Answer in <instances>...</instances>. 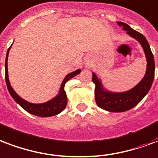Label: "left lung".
I'll return each instance as SVG.
<instances>
[{
  "label": "left lung",
  "mask_w": 158,
  "mask_h": 158,
  "mask_svg": "<svg viewBox=\"0 0 158 158\" xmlns=\"http://www.w3.org/2000/svg\"><path fill=\"white\" fill-rule=\"evenodd\" d=\"M118 25L122 26L123 31L132 38L137 40L143 49L147 59V69L143 79L135 87L128 91L121 93H114L104 89L101 79H98L94 73H92V81L95 84V101L99 108L108 112H125L135 107L146 94L152 87L154 79L155 63L153 55L150 49L148 42L141 33L134 31L126 23L118 21Z\"/></svg>",
  "instance_id": "8db88e82"
}]
</instances>
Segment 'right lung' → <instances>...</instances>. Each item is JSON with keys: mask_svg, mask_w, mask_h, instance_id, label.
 <instances>
[{"mask_svg": "<svg viewBox=\"0 0 158 158\" xmlns=\"http://www.w3.org/2000/svg\"><path fill=\"white\" fill-rule=\"evenodd\" d=\"M10 47L7 50L6 57V64H5V68H6V86L9 91L10 94L11 95L13 99L19 104V105L23 108L26 112H28L30 114L35 115L39 117H51L57 115L63 111L67 105V96L66 93L64 91V85L67 81L72 79L73 77L76 76L77 74H79L81 72V69H77V70L72 72L70 74H67L65 78L64 79L61 86H60V91L56 97H55L52 99L47 101L45 103H30L28 101H26L20 98V96L15 92V90L13 89L11 85L10 84L9 78H8V66H7V60H8V55L9 51L10 50Z\"/></svg>", "mask_w": 158, "mask_h": 158, "instance_id": "right-lung-1", "label": "right lung"}]
</instances>
